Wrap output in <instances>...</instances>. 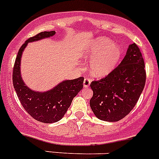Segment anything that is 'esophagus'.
<instances>
[{
	"label": "esophagus",
	"instance_id": "obj_1",
	"mask_svg": "<svg viewBox=\"0 0 159 159\" xmlns=\"http://www.w3.org/2000/svg\"><path fill=\"white\" fill-rule=\"evenodd\" d=\"M90 84H91V80L88 78H85L84 80V88H88L90 86Z\"/></svg>",
	"mask_w": 159,
	"mask_h": 159
}]
</instances>
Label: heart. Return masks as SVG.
<instances>
[{"label":"heart","instance_id":"obj_1","mask_svg":"<svg viewBox=\"0 0 159 159\" xmlns=\"http://www.w3.org/2000/svg\"><path fill=\"white\" fill-rule=\"evenodd\" d=\"M121 48L107 38H99L90 48L86 57L92 61L90 72L95 77L108 75L116 67L121 57Z\"/></svg>","mask_w":159,"mask_h":159}]
</instances>
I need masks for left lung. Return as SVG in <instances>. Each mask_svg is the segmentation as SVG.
I'll list each match as a JSON object with an SVG mask.
<instances>
[{
	"instance_id": "1",
	"label": "left lung",
	"mask_w": 159,
	"mask_h": 159,
	"mask_svg": "<svg viewBox=\"0 0 159 159\" xmlns=\"http://www.w3.org/2000/svg\"><path fill=\"white\" fill-rule=\"evenodd\" d=\"M145 64L136 43L129 45L119 65L107 76L94 80L90 106L98 119L117 122L127 116L137 103L145 87Z\"/></svg>"
}]
</instances>
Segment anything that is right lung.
Returning a JSON list of instances; mask_svg holds the SVG:
<instances>
[{
  "label": "right lung",
  "instance_id": "obj_1",
  "mask_svg": "<svg viewBox=\"0 0 159 159\" xmlns=\"http://www.w3.org/2000/svg\"><path fill=\"white\" fill-rule=\"evenodd\" d=\"M56 34L55 31L42 32L28 39L22 44L16 56L12 72V83L18 99L25 110L33 119L41 123L58 122L72 102L73 98L84 87V77L71 80H64L50 91L38 92L28 88L20 75V59L24 49L29 42L36 41Z\"/></svg>",
  "mask_w": 159,
  "mask_h": 159
}]
</instances>
